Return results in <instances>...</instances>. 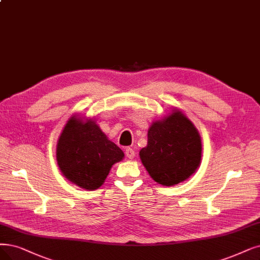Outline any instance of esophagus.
Listing matches in <instances>:
<instances>
[{"instance_id":"1","label":"esophagus","mask_w":260,"mask_h":260,"mask_svg":"<svg viewBox=\"0 0 260 260\" xmlns=\"http://www.w3.org/2000/svg\"><path fill=\"white\" fill-rule=\"evenodd\" d=\"M126 155H127V158H129V159H133L134 158V155H136V152H134V150L132 149V148H127L126 149Z\"/></svg>"}]
</instances>
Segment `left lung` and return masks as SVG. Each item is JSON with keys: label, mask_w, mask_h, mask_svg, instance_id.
Listing matches in <instances>:
<instances>
[{"label": "left lung", "mask_w": 260, "mask_h": 260, "mask_svg": "<svg viewBox=\"0 0 260 260\" xmlns=\"http://www.w3.org/2000/svg\"><path fill=\"white\" fill-rule=\"evenodd\" d=\"M147 146L140 158L150 177L165 186L188 179L202 160V140L192 121L174 109L148 129Z\"/></svg>", "instance_id": "left-lung-1"}]
</instances>
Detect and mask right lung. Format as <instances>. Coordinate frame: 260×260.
Wrapping results in <instances>:
<instances>
[{"label": "right lung", "instance_id": "1", "mask_svg": "<svg viewBox=\"0 0 260 260\" xmlns=\"http://www.w3.org/2000/svg\"><path fill=\"white\" fill-rule=\"evenodd\" d=\"M124 154L111 142L92 119L71 117L56 146L60 172L72 183L85 190H96L105 182L110 170Z\"/></svg>", "mask_w": 260, "mask_h": 260}]
</instances>
